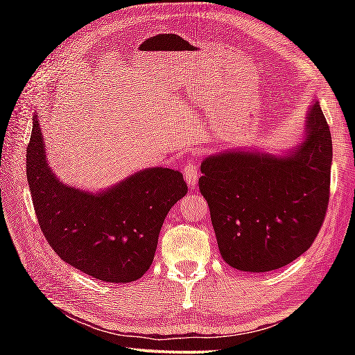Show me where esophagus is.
I'll list each match as a JSON object with an SVG mask.
<instances>
[{"label": "esophagus", "mask_w": 355, "mask_h": 355, "mask_svg": "<svg viewBox=\"0 0 355 355\" xmlns=\"http://www.w3.org/2000/svg\"><path fill=\"white\" fill-rule=\"evenodd\" d=\"M183 175H184L186 182H187V184H189V186H192V187H193L195 184L198 183L200 172H198V169H197V166L192 164L191 162L184 166V169H183Z\"/></svg>", "instance_id": "obj_1"}]
</instances>
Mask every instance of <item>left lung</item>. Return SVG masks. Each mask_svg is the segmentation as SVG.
<instances>
[{"label": "left lung", "instance_id": "left-lung-1", "mask_svg": "<svg viewBox=\"0 0 355 355\" xmlns=\"http://www.w3.org/2000/svg\"><path fill=\"white\" fill-rule=\"evenodd\" d=\"M305 132V141L284 157L225 150L202 160L200 191L230 267L252 273L281 268L314 243L327 215L333 162L318 102Z\"/></svg>", "mask_w": 355, "mask_h": 355}]
</instances>
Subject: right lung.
I'll return each instance as SVG.
<instances>
[{"label": "right lung", "mask_w": 355, "mask_h": 355, "mask_svg": "<svg viewBox=\"0 0 355 355\" xmlns=\"http://www.w3.org/2000/svg\"><path fill=\"white\" fill-rule=\"evenodd\" d=\"M26 157L37 223L59 258L105 282L125 284L146 273L166 215L187 192L182 172L148 168L108 191H79L50 169L36 116Z\"/></svg>", "instance_id": "add662e5"}]
</instances>
